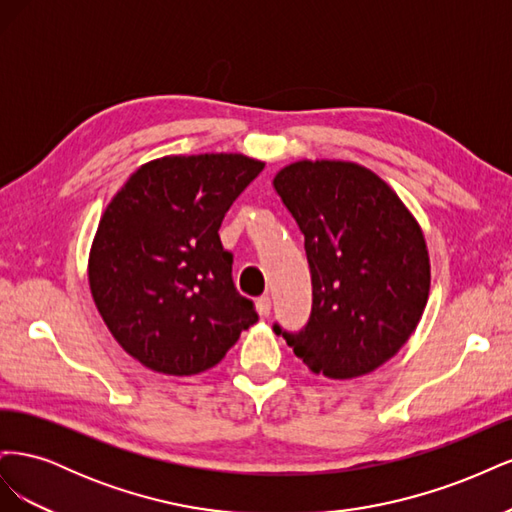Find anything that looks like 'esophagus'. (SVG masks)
<instances>
[{"label":"esophagus","instance_id":"esophagus-1","mask_svg":"<svg viewBox=\"0 0 512 512\" xmlns=\"http://www.w3.org/2000/svg\"><path fill=\"white\" fill-rule=\"evenodd\" d=\"M256 314H258L262 320L269 318V314H271V299H269V297H262V299L256 301Z\"/></svg>","mask_w":512,"mask_h":512}]
</instances>
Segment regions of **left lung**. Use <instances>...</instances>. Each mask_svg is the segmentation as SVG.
Here are the masks:
<instances>
[{"label":"left lung","instance_id":"1","mask_svg":"<svg viewBox=\"0 0 512 512\" xmlns=\"http://www.w3.org/2000/svg\"><path fill=\"white\" fill-rule=\"evenodd\" d=\"M305 237L314 305L286 344L316 376L352 380L401 350L431 286L421 224L374 170L344 160H297L273 177Z\"/></svg>","mask_w":512,"mask_h":512}]
</instances>
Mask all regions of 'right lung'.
<instances>
[{
	"mask_svg": "<svg viewBox=\"0 0 512 512\" xmlns=\"http://www.w3.org/2000/svg\"><path fill=\"white\" fill-rule=\"evenodd\" d=\"M262 168L243 153L164 156L138 166L106 205L87 260L91 299L147 369L207 371L258 320L232 284L218 230Z\"/></svg>",
	"mask_w": 512,
	"mask_h": 512,
	"instance_id": "1",
	"label": "right lung"
}]
</instances>
